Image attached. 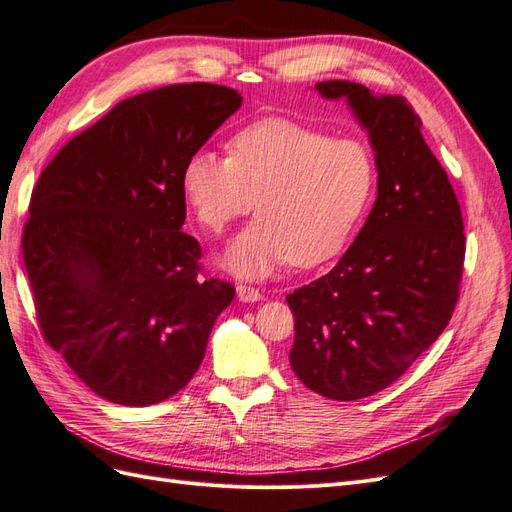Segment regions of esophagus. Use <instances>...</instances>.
Here are the masks:
<instances>
[{
    "instance_id": "obj_1",
    "label": "esophagus",
    "mask_w": 512,
    "mask_h": 512,
    "mask_svg": "<svg viewBox=\"0 0 512 512\" xmlns=\"http://www.w3.org/2000/svg\"><path fill=\"white\" fill-rule=\"evenodd\" d=\"M237 297H239V301H243V303H256V301L262 299V294H260V290L254 288V286L239 284V286H237Z\"/></svg>"
}]
</instances>
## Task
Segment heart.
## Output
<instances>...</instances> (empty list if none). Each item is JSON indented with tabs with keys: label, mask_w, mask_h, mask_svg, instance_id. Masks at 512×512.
Returning a JSON list of instances; mask_svg holds the SVG:
<instances>
[{
	"label": "heart",
	"mask_w": 512,
	"mask_h": 512,
	"mask_svg": "<svg viewBox=\"0 0 512 512\" xmlns=\"http://www.w3.org/2000/svg\"><path fill=\"white\" fill-rule=\"evenodd\" d=\"M374 181L367 145L280 117L239 130L228 158L190 153L179 175L185 203L211 235L250 213L256 200L258 220L222 256L241 277H265L288 260L316 267L335 258L359 226Z\"/></svg>",
	"instance_id": "1"
}]
</instances>
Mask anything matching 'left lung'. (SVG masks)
Masks as SVG:
<instances>
[{"label":"left lung","instance_id":"left-lung-1","mask_svg":"<svg viewBox=\"0 0 512 512\" xmlns=\"http://www.w3.org/2000/svg\"><path fill=\"white\" fill-rule=\"evenodd\" d=\"M316 91L344 98L367 132L378 196L337 265L286 297L290 367L314 393L354 401L393 384L446 329L466 235L453 185L406 98L350 81L316 83Z\"/></svg>","mask_w":512,"mask_h":512}]
</instances>
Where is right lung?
Segmentation results:
<instances>
[{"label":"right lung","mask_w":512,"mask_h":512,"mask_svg":"<svg viewBox=\"0 0 512 512\" xmlns=\"http://www.w3.org/2000/svg\"><path fill=\"white\" fill-rule=\"evenodd\" d=\"M241 102L211 83L145 91L74 136L36 183L23 260L40 331L111 404L179 393L235 299L230 284L198 277L179 175Z\"/></svg>","instance_id":"1"}]
</instances>
